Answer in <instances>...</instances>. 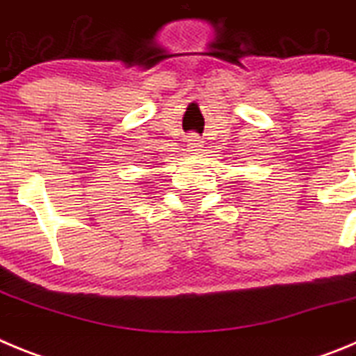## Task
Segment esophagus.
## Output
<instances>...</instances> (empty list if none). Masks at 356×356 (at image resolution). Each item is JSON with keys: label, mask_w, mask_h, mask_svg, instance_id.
I'll return each mask as SVG.
<instances>
[{"label": "esophagus", "mask_w": 356, "mask_h": 356, "mask_svg": "<svg viewBox=\"0 0 356 356\" xmlns=\"http://www.w3.org/2000/svg\"><path fill=\"white\" fill-rule=\"evenodd\" d=\"M203 147V140H201L200 135L196 134H191L187 137V149L193 151V153H197V151Z\"/></svg>", "instance_id": "1"}]
</instances>
